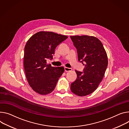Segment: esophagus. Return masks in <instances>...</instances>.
<instances>
[{"label":"esophagus","instance_id":"esophagus-1","mask_svg":"<svg viewBox=\"0 0 129 129\" xmlns=\"http://www.w3.org/2000/svg\"><path fill=\"white\" fill-rule=\"evenodd\" d=\"M64 69H65V71L66 72H71L72 71V68H68V67H65L64 68Z\"/></svg>","mask_w":129,"mask_h":129}]
</instances>
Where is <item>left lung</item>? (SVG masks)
Returning <instances> with one entry per match:
<instances>
[{
    "label": "left lung",
    "instance_id": "1",
    "mask_svg": "<svg viewBox=\"0 0 129 129\" xmlns=\"http://www.w3.org/2000/svg\"><path fill=\"white\" fill-rule=\"evenodd\" d=\"M77 49L78 60L85 63L83 73L76 70L77 78L71 84L75 95L85 96L94 91L103 79L108 66V56L101 41L88 36H71ZM84 65V64H83Z\"/></svg>",
    "mask_w": 129,
    "mask_h": 129
}]
</instances>
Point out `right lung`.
<instances>
[{
  "mask_svg": "<svg viewBox=\"0 0 129 129\" xmlns=\"http://www.w3.org/2000/svg\"><path fill=\"white\" fill-rule=\"evenodd\" d=\"M67 36L53 32L40 31L28 40L25 47L24 66L28 83L34 91L46 95L55 88L64 68L47 64L53 58L56 46Z\"/></svg>",
  "mask_w": 129,
  "mask_h": 129,
  "instance_id": "1",
  "label": "right lung"
}]
</instances>
